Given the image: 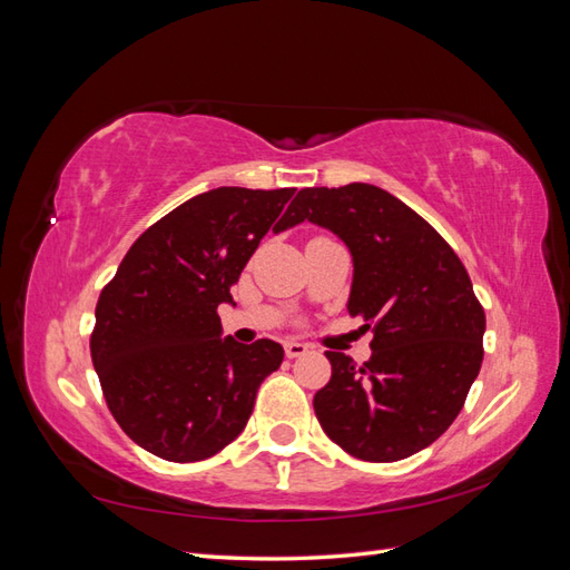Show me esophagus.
Instances as JSON below:
<instances>
[{"instance_id": "1", "label": "esophagus", "mask_w": 570, "mask_h": 570, "mask_svg": "<svg viewBox=\"0 0 570 570\" xmlns=\"http://www.w3.org/2000/svg\"><path fill=\"white\" fill-rule=\"evenodd\" d=\"M284 354L288 356V360H296V356H303V354H308V345H303V342H286L284 345Z\"/></svg>"}]
</instances>
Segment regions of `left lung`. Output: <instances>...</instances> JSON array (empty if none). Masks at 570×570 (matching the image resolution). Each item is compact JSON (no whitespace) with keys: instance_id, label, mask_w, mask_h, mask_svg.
<instances>
[{"instance_id":"left-lung-1","label":"left lung","mask_w":570,"mask_h":570,"mask_svg":"<svg viewBox=\"0 0 570 570\" xmlns=\"http://www.w3.org/2000/svg\"><path fill=\"white\" fill-rule=\"evenodd\" d=\"M288 218L347 243V311L374 330L362 366L325 352L333 376L313 399L317 422L362 461L413 456L452 425L481 372L485 313L466 267L425 218L374 184L301 189Z\"/></svg>"}]
</instances>
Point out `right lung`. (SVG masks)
<instances>
[{
    "label": "right lung",
    "mask_w": 570,
    "mask_h": 570,
    "mask_svg": "<svg viewBox=\"0 0 570 570\" xmlns=\"http://www.w3.org/2000/svg\"><path fill=\"white\" fill-rule=\"evenodd\" d=\"M296 189L220 187L169 210L130 245L101 288L89 335L106 407L150 454L191 464L247 425L259 383L279 368L274 340H220L230 298L267 230L294 220Z\"/></svg>",
    "instance_id": "add662e5"
}]
</instances>
